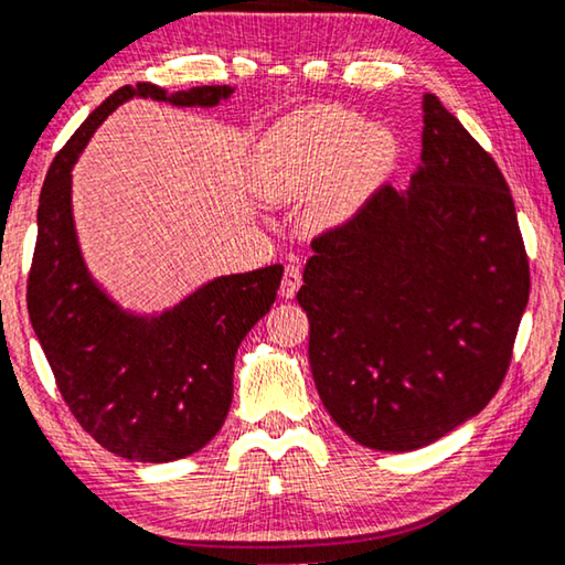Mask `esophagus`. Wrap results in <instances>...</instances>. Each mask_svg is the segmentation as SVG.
Listing matches in <instances>:
<instances>
[{
	"mask_svg": "<svg viewBox=\"0 0 565 565\" xmlns=\"http://www.w3.org/2000/svg\"><path fill=\"white\" fill-rule=\"evenodd\" d=\"M299 286H301V268L297 264H289V266H286V271H284L281 297L294 299V297H297Z\"/></svg>",
	"mask_w": 565,
	"mask_h": 565,
	"instance_id": "34e87169",
	"label": "esophagus"
}]
</instances>
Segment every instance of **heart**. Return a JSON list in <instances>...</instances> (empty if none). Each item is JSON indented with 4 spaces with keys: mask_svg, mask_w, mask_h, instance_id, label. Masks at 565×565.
I'll list each match as a JSON object with an SVG mask.
<instances>
[{
    "mask_svg": "<svg viewBox=\"0 0 565 565\" xmlns=\"http://www.w3.org/2000/svg\"><path fill=\"white\" fill-rule=\"evenodd\" d=\"M395 154L398 139L391 129L367 126L344 108H307L264 134L254 157V188L268 202H289L332 179L309 210L315 223H330L391 170Z\"/></svg>",
    "mask_w": 565,
    "mask_h": 565,
    "instance_id": "b5f03b06",
    "label": "heart"
}]
</instances>
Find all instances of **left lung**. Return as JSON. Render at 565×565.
Wrapping results in <instances>:
<instances>
[{"label":"left lung","mask_w":565,"mask_h":565,"mask_svg":"<svg viewBox=\"0 0 565 565\" xmlns=\"http://www.w3.org/2000/svg\"><path fill=\"white\" fill-rule=\"evenodd\" d=\"M420 164L311 241L297 299L324 408L358 444L414 451L504 381L530 294L515 202L494 159L424 96Z\"/></svg>","instance_id":"obj_1"}]
</instances>
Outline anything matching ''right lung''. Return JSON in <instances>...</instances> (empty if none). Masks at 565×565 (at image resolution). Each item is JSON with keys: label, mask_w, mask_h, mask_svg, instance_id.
<instances>
[{"label": "right lung", "mask_w": 565, "mask_h": 565, "mask_svg": "<svg viewBox=\"0 0 565 565\" xmlns=\"http://www.w3.org/2000/svg\"><path fill=\"white\" fill-rule=\"evenodd\" d=\"M231 86L167 94L154 83L114 90L50 164L38 207L28 279L32 330L75 420L111 454L162 465L200 451L221 431L233 401L243 337L276 301L284 266L217 276L162 315L124 311L90 279L73 225L71 170L81 151L129 98L210 108Z\"/></svg>", "instance_id": "add662e5"}]
</instances>
